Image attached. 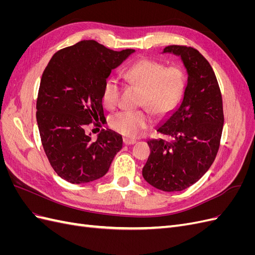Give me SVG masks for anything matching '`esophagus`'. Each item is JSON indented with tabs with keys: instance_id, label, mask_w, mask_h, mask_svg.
I'll return each instance as SVG.
<instances>
[{
	"instance_id": "1",
	"label": "esophagus",
	"mask_w": 255,
	"mask_h": 255,
	"mask_svg": "<svg viewBox=\"0 0 255 255\" xmlns=\"http://www.w3.org/2000/svg\"><path fill=\"white\" fill-rule=\"evenodd\" d=\"M123 142H125L128 145H130V144L136 143V140L132 139V138H123Z\"/></svg>"
}]
</instances>
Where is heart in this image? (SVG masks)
I'll return each mask as SVG.
<instances>
[{
	"label": "heart",
	"mask_w": 255,
	"mask_h": 255,
	"mask_svg": "<svg viewBox=\"0 0 255 255\" xmlns=\"http://www.w3.org/2000/svg\"><path fill=\"white\" fill-rule=\"evenodd\" d=\"M127 79L142 88L140 105L158 116L170 114L180 103L185 90V76L177 67H168L161 61L150 58L138 60L127 71ZM121 85L116 78L104 84L102 100L106 107L118 103ZM153 122L150 111H122L113 115L111 127L118 133L135 137Z\"/></svg>",
	"instance_id": "heart-1"
}]
</instances>
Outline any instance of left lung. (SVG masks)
I'll return each mask as SVG.
<instances>
[{
    "mask_svg": "<svg viewBox=\"0 0 255 255\" xmlns=\"http://www.w3.org/2000/svg\"><path fill=\"white\" fill-rule=\"evenodd\" d=\"M179 56L187 72L181 103L160 121L150 139L143 179L163 191H181L195 184L214 163L223 128L222 98L210 63L194 48L169 45L161 54Z\"/></svg>",
    "mask_w": 255,
    "mask_h": 255,
    "instance_id": "8db88e82",
    "label": "left lung"
}]
</instances>
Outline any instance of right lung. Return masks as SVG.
<instances>
[{
  "label": "right lung",
  "instance_id": "right-lung-1",
  "mask_svg": "<svg viewBox=\"0 0 255 255\" xmlns=\"http://www.w3.org/2000/svg\"><path fill=\"white\" fill-rule=\"evenodd\" d=\"M133 53L83 40L56 52L45 68L36 106L38 128L51 166L67 182L84 184L104 176L122 149L120 134L103 128L94 141L86 127L105 118L104 84Z\"/></svg>",
  "mask_w": 255,
  "mask_h": 255
}]
</instances>
